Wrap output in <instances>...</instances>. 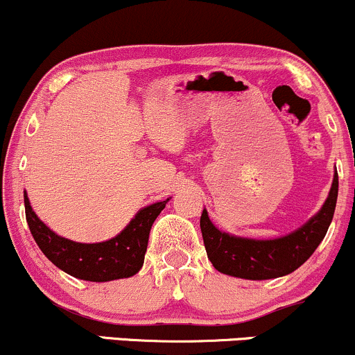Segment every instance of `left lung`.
I'll return each mask as SVG.
<instances>
[{
	"label": "left lung",
	"mask_w": 355,
	"mask_h": 355,
	"mask_svg": "<svg viewBox=\"0 0 355 355\" xmlns=\"http://www.w3.org/2000/svg\"><path fill=\"white\" fill-rule=\"evenodd\" d=\"M337 191L339 177L336 172L329 197L319 214L294 234L274 240L242 239L220 232L210 222L207 210H203L200 229L209 260L218 272L240 279L266 280L291 274L302 266L324 240L336 210Z\"/></svg>",
	"instance_id": "obj_1"
}]
</instances>
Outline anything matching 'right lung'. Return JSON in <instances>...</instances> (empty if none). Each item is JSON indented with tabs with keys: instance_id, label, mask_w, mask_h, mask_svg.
<instances>
[{
	"instance_id": "add662e5",
	"label": "right lung",
	"mask_w": 355,
	"mask_h": 355,
	"mask_svg": "<svg viewBox=\"0 0 355 355\" xmlns=\"http://www.w3.org/2000/svg\"><path fill=\"white\" fill-rule=\"evenodd\" d=\"M168 198L145 207L115 239L100 243H78L60 237L36 217L24 191V211L35 242L56 267L76 279L108 282L135 275L144 266L148 235L155 218Z\"/></svg>"
}]
</instances>
